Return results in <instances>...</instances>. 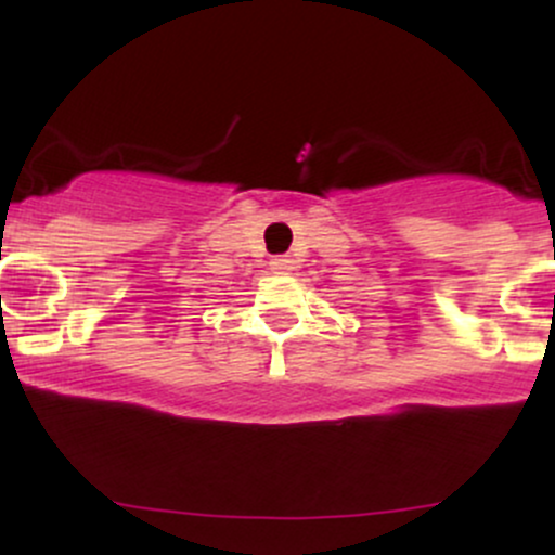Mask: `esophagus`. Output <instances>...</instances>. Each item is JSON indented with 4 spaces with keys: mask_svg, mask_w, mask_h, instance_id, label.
<instances>
[{
    "mask_svg": "<svg viewBox=\"0 0 555 555\" xmlns=\"http://www.w3.org/2000/svg\"><path fill=\"white\" fill-rule=\"evenodd\" d=\"M271 271H273V273H286V271H292V260L286 258V256L273 258V260H271Z\"/></svg>",
    "mask_w": 555,
    "mask_h": 555,
    "instance_id": "1",
    "label": "esophagus"
}]
</instances>
